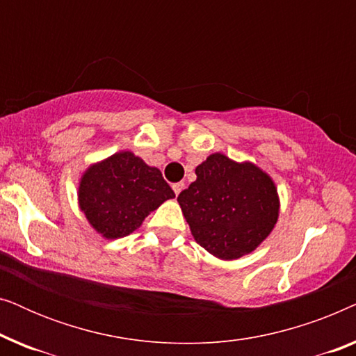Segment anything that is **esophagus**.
Returning <instances> with one entry per match:
<instances>
[{
	"instance_id": "1",
	"label": "esophagus",
	"mask_w": 356,
	"mask_h": 356,
	"mask_svg": "<svg viewBox=\"0 0 356 356\" xmlns=\"http://www.w3.org/2000/svg\"><path fill=\"white\" fill-rule=\"evenodd\" d=\"M172 188H173L175 194H177V196H178V194L183 191V188H184V183H181V181H179V183H173V186H172Z\"/></svg>"
}]
</instances>
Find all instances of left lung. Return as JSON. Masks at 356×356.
I'll return each mask as SVG.
<instances>
[{"mask_svg": "<svg viewBox=\"0 0 356 356\" xmlns=\"http://www.w3.org/2000/svg\"><path fill=\"white\" fill-rule=\"evenodd\" d=\"M196 175L178 196L194 240L225 261L254 251L279 218L272 178L254 163L233 162L223 154L209 155Z\"/></svg>", "mask_w": 356, "mask_h": 356, "instance_id": "8db88e82", "label": "left lung"}]
</instances>
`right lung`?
Instances as JSON below:
<instances>
[{
	"instance_id": "add662e5",
	"label": "right lung",
	"mask_w": 356,
	"mask_h": 356,
	"mask_svg": "<svg viewBox=\"0 0 356 356\" xmlns=\"http://www.w3.org/2000/svg\"><path fill=\"white\" fill-rule=\"evenodd\" d=\"M79 207L106 240L128 236L175 193L159 168L129 150L90 165L79 183Z\"/></svg>"
}]
</instances>
